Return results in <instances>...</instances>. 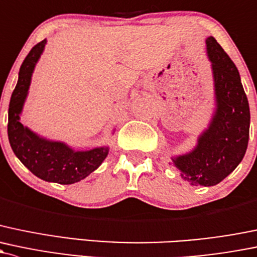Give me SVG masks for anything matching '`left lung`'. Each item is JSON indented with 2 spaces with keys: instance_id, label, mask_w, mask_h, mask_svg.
<instances>
[{
  "instance_id": "1",
  "label": "left lung",
  "mask_w": 257,
  "mask_h": 257,
  "mask_svg": "<svg viewBox=\"0 0 257 257\" xmlns=\"http://www.w3.org/2000/svg\"><path fill=\"white\" fill-rule=\"evenodd\" d=\"M206 44L217 108L197 147L172 159L181 176L196 186L217 185L235 170L246 153L250 129L249 102L235 64L213 37Z\"/></svg>"
}]
</instances>
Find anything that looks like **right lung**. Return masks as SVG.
<instances>
[{"instance_id": "obj_1", "label": "right lung", "mask_w": 257, "mask_h": 257, "mask_svg": "<svg viewBox=\"0 0 257 257\" xmlns=\"http://www.w3.org/2000/svg\"><path fill=\"white\" fill-rule=\"evenodd\" d=\"M47 40L32 48L20 69V77L8 108V140L21 163L37 177L48 182L71 185L94 171L108 155V148L74 151L60 142L39 138L20 121V114L31 85L32 72Z\"/></svg>"}]
</instances>
